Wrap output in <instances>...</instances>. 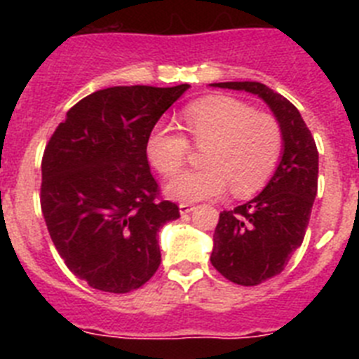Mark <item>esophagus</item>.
Listing matches in <instances>:
<instances>
[{"label":"esophagus","mask_w":359,"mask_h":359,"mask_svg":"<svg viewBox=\"0 0 359 359\" xmlns=\"http://www.w3.org/2000/svg\"><path fill=\"white\" fill-rule=\"evenodd\" d=\"M194 210H196L194 205H189V203H182V205H180V212H182V215H187Z\"/></svg>","instance_id":"obj_1"}]
</instances>
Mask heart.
Returning a JSON list of instances; mask_svg holds the SVG:
<instances>
[{
	"label": "heart",
	"mask_w": 359,
	"mask_h": 359,
	"mask_svg": "<svg viewBox=\"0 0 359 359\" xmlns=\"http://www.w3.org/2000/svg\"><path fill=\"white\" fill-rule=\"evenodd\" d=\"M182 133L156 128L145 152L161 176L185 167L190 145L203 149L199 170L169 182L167 194L177 201H203L230 187L236 198L255 194L277 172L284 152V133L277 118L228 97H207L189 104L182 113Z\"/></svg>",
	"instance_id": "obj_1"
}]
</instances>
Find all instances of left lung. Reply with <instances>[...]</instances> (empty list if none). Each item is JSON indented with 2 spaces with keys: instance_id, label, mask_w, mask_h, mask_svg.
<instances>
[{
  "instance_id": "obj_1",
  "label": "left lung",
  "mask_w": 359,
  "mask_h": 359,
  "mask_svg": "<svg viewBox=\"0 0 359 359\" xmlns=\"http://www.w3.org/2000/svg\"><path fill=\"white\" fill-rule=\"evenodd\" d=\"M244 90L271 107L284 133V154L277 172L252 201L219 214L210 262L239 286H259L282 273L302 246L318 190V149L297 107L261 82H217Z\"/></svg>"
}]
</instances>
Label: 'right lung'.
Instances as JSON below:
<instances>
[{
	"label": "right lung",
	"instance_id": "right-lung-1",
	"mask_svg": "<svg viewBox=\"0 0 359 359\" xmlns=\"http://www.w3.org/2000/svg\"><path fill=\"white\" fill-rule=\"evenodd\" d=\"M187 88L95 91L66 113L44 147V221L69 271L93 290L129 293L160 268L158 231L180 217V207L161 196L145 145Z\"/></svg>",
	"mask_w": 359,
	"mask_h": 359
}]
</instances>
